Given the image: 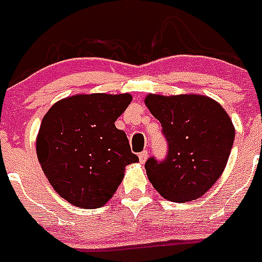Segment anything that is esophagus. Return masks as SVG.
Here are the masks:
<instances>
[{
    "mask_svg": "<svg viewBox=\"0 0 262 262\" xmlns=\"http://www.w3.org/2000/svg\"><path fill=\"white\" fill-rule=\"evenodd\" d=\"M147 157H148V152L146 151V150H144V151H142V152H139V161H141L142 164H143V162H146Z\"/></svg>",
    "mask_w": 262,
    "mask_h": 262,
    "instance_id": "34e87169",
    "label": "esophagus"
}]
</instances>
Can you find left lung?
<instances>
[{"instance_id": "left-lung-1", "label": "left lung", "mask_w": 262, "mask_h": 262, "mask_svg": "<svg viewBox=\"0 0 262 262\" xmlns=\"http://www.w3.org/2000/svg\"><path fill=\"white\" fill-rule=\"evenodd\" d=\"M144 104L167 141L164 161H146L150 183L170 202L196 200L225 170L235 137L233 121L207 96L147 95Z\"/></svg>"}]
</instances>
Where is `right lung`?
Here are the masks:
<instances>
[{
	"label": "right lung",
	"instance_id": "obj_1",
	"mask_svg": "<svg viewBox=\"0 0 262 262\" xmlns=\"http://www.w3.org/2000/svg\"><path fill=\"white\" fill-rule=\"evenodd\" d=\"M133 97L75 95L55 102L41 120L36 138L37 160L60 198L79 208H100L138 162L118 120Z\"/></svg>",
	"mask_w": 262,
	"mask_h": 262
}]
</instances>
